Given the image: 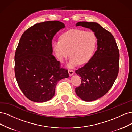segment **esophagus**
I'll return each instance as SVG.
<instances>
[{
    "label": "esophagus",
    "instance_id": "obj_1",
    "mask_svg": "<svg viewBox=\"0 0 132 132\" xmlns=\"http://www.w3.org/2000/svg\"><path fill=\"white\" fill-rule=\"evenodd\" d=\"M69 75L70 76H72V75H73L74 73H75V72L73 71V70H69Z\"/></svg>",
    "mask_w": 132,
    "mask_h": 132
}]
</instances>
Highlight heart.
Segmentation results:
<instances>
[{
  "mask_svg": "<svg viewBox=\"0 0 132 132\" xmlns=\"http://www.w3.org/2000/svg\"><path fill=\"white\" fill-rule=\"evenodd\" d=\"M97 39L94 32L80 29H71L61 35L60 41L54 42V49L61 62L69 56L70 68L84 65L92 58L96 48Z\"/></svg>",
  "mask_w": 132,
  "mask_h": 132,
  "instance_id": "1",
  "label": "heart"
}]
</instances>
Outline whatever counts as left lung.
Here are the masks:
<instances>
[{
  "label": "left lung",
  "instance_id": "8db88e82",
  "mask_svg": "<svg viewBox=\"0 0 132 132\" xmlns=\"http://www.w3.org/2000/svg\"><path fill=\"white\" fill-rule=\"evenodd\" d=\"M76 26L90 28L97 39L94 55L75 71L82 80L75 89L76 94L84 101H94L105 95L115 81L119 70V50L113 35L97 23L83 21Z\"/></svg>",
  "mask_w": 132,
  "mask_h": 132
}]
</instances>
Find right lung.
<instances>
[{
	"label": "right lung",
	"instance_id": "obj_1",
	"mask_svg": "<svg viewBox=\"0 0 132 132\" xmlns=\"http://www.w3.org/2000/svg\"><path fill=\"white\" fill-rule=\"evenodd\" d=\"M65 27L60 21H45L28 28L20 38L15 55V77L21 91L31 101L50 100L57 82L69 77L52 55L53 38Z\"/></svg>",
	"mask_w": 132,
	"mask_h": 132
}]
</instances>
